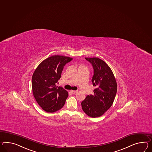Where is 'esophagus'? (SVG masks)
I'll use <instances>...</instances> for the list:
<instances>
[{
  "label": "esophagus",
  "instance_id": "obj_1",
  "mask_svg": "<svg viewBox=\"0 0 152 152\" xmlns=\"http://www.w3.org/2000/svg\"><path fill=\"white\" fill-rule=\"evenodd\" d=\"M70 92L71 93H72V94H75L77 92V91H73V90H71L70 91Z\"/></svg>",
  "mask_w": 152,
  "mask_h": 152
}]
</instances>
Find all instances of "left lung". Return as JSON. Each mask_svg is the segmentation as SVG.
Instances as JSON below:
<instances>
[{"mask_svg":"<svg viewBox=\"0 0 152 152\" xmlns=\"http://www.w3.org/2000/svg\"><path fill=\"white\" fill-rule=\"evenodd\" d=\"M94 69L93 94L88 95L82 102V110L93 118L103 115L111 107L117 92V83L110 67L98 58H85Z\"/></svg>","mask_w":152,"mask_h":152,"instance_id":"obj_1","label":"left lung"}]
</instances>
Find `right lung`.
Returning a JSON list of instances; mask_svg holds the SVG:
<instances>
[{"label":"right lung","mask_w":152,"mask_h":152,"mask_svg":"<svg viewBox=\"0 0 152 152\" xmlns=\"http://www.w3.org/2000/svg\"><path fill=\"white\" fill-rule=\"evenodd\" d=\"M72 58L65 56H51L42 61L34 70L32 78L34 97L42 109L54 113L61 109L65 103L68 92L56 86L61 77L64 66Z\"/></svg>","instance_id":"1"}]
</instances>
